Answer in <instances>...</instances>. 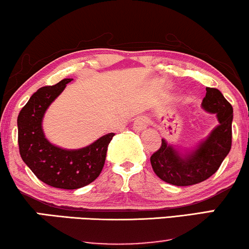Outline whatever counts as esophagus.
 I'll return each instance as SVG.
<instances>
[{
  "mask_svg": "<svg viewBox=\"0 0 249 249\" xmlns=\"http://www.w3.org/2000/svg\"><path fill=\"white\" fill-rule=\"evenodd\" d=\"M148 125V118L147 116H139L138 118H135L133 123V130L134 131H142L147 127Z\"/></svg>",
  "mask_w": 249,
  "mask_h": 249,
  "instance_id": "34e87169",
  "label": "esophagus"
}]
</instances>
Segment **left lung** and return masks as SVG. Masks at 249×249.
I'll return each instance as SVG.
<instances>
[{
	"instance_id": "8db88e82",
	"label": "left lung",
	"mask_w": 249,
	"mask_h": 249,
	"mask_svg": "<svg viewBox=\"0 0 249 249\" xmlns=\"http://www.w3.org/2000/svg\"><path fill=\"white\" fill-rule=\"evenodd\" d=\"M202 108L215 114L219 125L194 150L182 155L164 139L159 150L150 156L157 177L176 186H190L206 180L215 174L228 155L232 144L233 109L216 88H206Z\"/></svg>"
}]
</instances>
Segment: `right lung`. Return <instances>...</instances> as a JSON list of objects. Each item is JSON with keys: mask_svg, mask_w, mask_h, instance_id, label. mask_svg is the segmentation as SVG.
<instances>
[{"mask_svg": "<svg viewBox=\"0 0 249 249\" xmlns=\"http://www.w3.org/2000/svg\"><path fill=\"white\" fill-rule=\"evenodd\" d=\"M73 79L41 87L18 115V144L21 159L49 186L77 190L95 180L105 165L107 150L115 133H108L80 149H63L50 143L42 130V118L52 102Z\"/></svg>", "mask_w": 249, "mask_h": 249, "instance_id": "right-lung-1", "label": "right lung"}]
</instances>
